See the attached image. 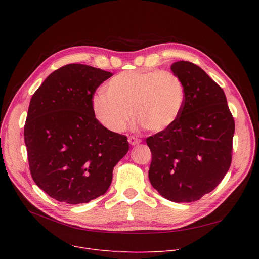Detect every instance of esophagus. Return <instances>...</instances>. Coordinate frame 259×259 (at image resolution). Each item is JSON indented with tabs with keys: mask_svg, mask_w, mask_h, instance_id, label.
Instances as JSON below:
<instances>
[{
	"mask_svg": "<svg viewBox=\"0 0 259 259\" xmlns=\"http://www.w3.org/2000/svg\"><path fill=\"white\" fill-rule=\"evenodd\" d=\"M128 142L130 143L131 146H135V145H138V144L141 143V141H140L139 139L135 138V137H130V138H128Z\"/></svg>",
	"mask_w": 259,
	"mask_h": 259,
	"instance_id": "obj_1",
	"label": "esophagus"
}]
</instances>
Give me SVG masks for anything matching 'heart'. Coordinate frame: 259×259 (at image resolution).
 Segmentation results:
<instances>
[{
  "mask_svg": "<svg viewBox=\"0 0 259 259\" xmlns=\"http://www.w3.org/2000/svg\"><path fill=\"white\" fill-rule=\"evenodd\" d=\"M184 104L185 85L179 74L135 69L109 80L105 92L93 97L92 111L102 126L114 133L126 130L131 114L146 130L161 132L178 120Z\"/></svg>",
  "mask_w": 259,
  "mask_h": 259,
  "instance_id": "1",
  "label": "heart"
}]
</instances>
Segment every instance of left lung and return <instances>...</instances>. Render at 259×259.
Wrapping results in <instances>:
<instances>
[{"label":"left lung","mask_w":259,"mask_h":259,"mask_svg":"<svg viewBox=\"0 0 259 259\" xmlns=\"http://www.w3.org/2000/svg\"><path fill=\"white\" fill-rule=\"evenodd\" d=\"M185 85L183 111L165 131L146 139L152 153L149 180L174 202H192L213 191L232 161L234 118L224 90L197 65H171Z\"/></svg>","instance_id":"1"}]
</instances>
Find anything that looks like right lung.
Returning a JSON list of instances; mask_svg holds the SVG:
<instances>
[{"mask_svg": "<svg viewBox=\"0 0 259 259\" xmlns=\"http://www.w3.org/2000/svg\"><path fill=\"white\" fill-rule=\"evenodd\" d=\"M112 76L99 68L68 64L53 71L32 95L24 126L29 169L50 197L69 205L107 192L114 166L126 155V135L95 118L92 99Z\"/></svg>", "mask_w": 259, "mask_h": 259, "instance_id": "add662e5", "label": "right lung"}]
</instances>
